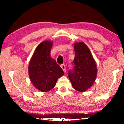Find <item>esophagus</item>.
I'll return each instance as SVG.
<instances>
[{
  "label": "esophagus",
  "instance_id": "1",
  "mask_svg": "<svg viewBox=\"0 0 124 124\" xmlns=\"http://www.w3.org/2000/svg\"><path fill=\"white\" fill-rule=\"evenodd\" d=\"M60 67H61V68H62V70H63V71L64 72H66V68H65V65H64V64H62V65H60Z\"/></svg>",
  "mask_w": 124,
  "mask_h": 124
}]
</instances>
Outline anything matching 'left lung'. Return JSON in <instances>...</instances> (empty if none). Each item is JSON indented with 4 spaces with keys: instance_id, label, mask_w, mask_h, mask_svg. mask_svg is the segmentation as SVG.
Instances as JSON below:
<instances>
[{
    "instance_id": "obj_1",
    "label": "left lung",
    "mask_w": 124,
    "mask_h": 124,
    "mask_svg": "<svg viewBox=\"0 0 124 124\" xmlns=\"http://www.w3.org/2000/svg\"><path fill=\"white\" fill-rule=\"evenodd\" d=\"M74 68L68 72V77L73 87L84 92L91 87L97 75V67L91 51L84 42L74 43Z\"/></svg>"
}]
</instances>
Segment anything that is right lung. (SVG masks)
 Listing matches in <instances>:
<instances>
[{
	"label": "right lung",
	"instance_id": "add662e5",
	"mask_svg": "<svg viewBox=\"0 0 124 124\" xmlns=\"http://www.w3.org/2000/svg\"><path fill=\"white\" fill-rule=\"evenodd\" d=\"M53 42L45 40L35 50L29 64L30 79L34 87L46 92L55 87L57 79L64 75L61 67L50 56Z\"/></svg>",
	"mask_w": 124,
	"mask_h": 124
}]
</instances>
